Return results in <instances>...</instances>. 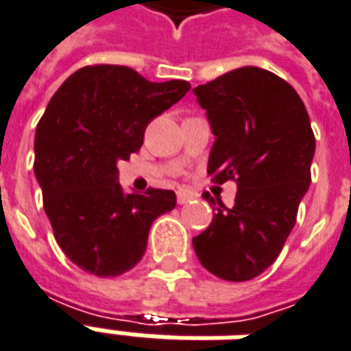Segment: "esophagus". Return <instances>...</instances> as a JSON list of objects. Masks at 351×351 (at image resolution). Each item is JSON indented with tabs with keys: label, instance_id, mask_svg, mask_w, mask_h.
I'll list each match as a JSON object with an SVG mask.
<instances>
[{
	"label": "esophagus",
	"instance_id": "obj_1",
	"mask_svg": "<svg viewBox=\"0 0 351 351\" xmlns=\"http://www.w3.org/2000/svg\"><path fill=\"white\" fill-rule=\"evenodd\" d=\"M191 199H193V193L188 190H178V193H176V201H178V205H186V203H190Z\"/></svg>",
	"mask_w": 351,
	"mask_h": 351
}]
</instances>
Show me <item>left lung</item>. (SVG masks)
<instances>
[{"mask_svg": "<svg viewBox=\"0 0 351 351\" xmlns=\"http://www.w3.org/2000/svg\"><path fill=\"white\" fill-rule=\"evenodd\" d=\"M214 133L206 173L237 182L235 205L218 201L213 223L193 237L206 271L244 282L269 269L284 248L310 186L314 131L299 93L259 67H239L193 88ZM203 197L216 205L210 193Z\"/></svg>", "mask_w": 351, "mask_h": 351, "instance_id": "left-lung-1", "label": "left lung"}]
</instances>
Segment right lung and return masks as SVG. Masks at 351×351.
<instances>
[{"label": "right lung", "mask_w": 351, "mask_h": 351, "mask_svg": "<svg viewBox=\"0 0 351 351\" xmlns=\"http://www.w3.org/2000/svg\"><path fill=\"white\" fill-rule=\"evenodd\" d=\"M190 90L150 82L123 65H88L60 86L35 131V178L56 243L82 271L108 278L141 261L152 221L176 206L175 191L123 193L118 161Z\"/></svg>", "instance_id": "add662e5"}]
</instances>
